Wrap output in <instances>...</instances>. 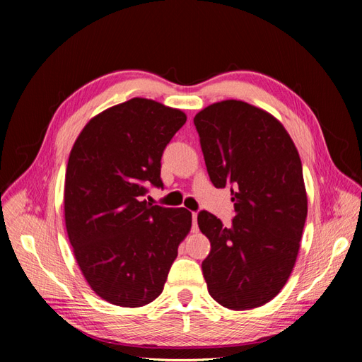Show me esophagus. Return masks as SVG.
I'll return each instance as SVG.
<instances>
[{
  "instance_id": "1",
  "label": "esophagus",
  "mask_w": 362,
  "mask_h": 362,
  "mask_svg": "<svg viewBox=\"0 0 362 362\" xmlns=\"http://www.w3.org/2000/svg\"><path fill=\"white\" fill-rule=\"evenodd\" d=\"M192 218H193V229L196 231V229H198V213H192Z\"/></svg>"
}]
</instances>
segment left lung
Returning a JSON list of instances; mask_svg holds the SVG:
<instances>
[{
    "mask_svg": "<svg viewBox=\"0 0 362 362\" xmlns=\"http://www.w3.org/2000/svg\"><path fill=\"white\" fill-rule=\"evenodd\" d=\"M217 189H231V226L205 210L198 225L211 243L202 273L211 298L250 310L286 286L300 247L308 201L302 163L278 119L243 101L208 105L193 119Z\"/></svg>",
    "mask_w": 362,
    "mask_h": 362,
    "instance_id": "1",
    "label": "left lung"
}]
</instances>
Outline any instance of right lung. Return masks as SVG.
<instances>
[{
    "instance_id": "add662e5",
    "label": "right lung",
    "mask_w": 362,
    "mask_h": 362,
    "mask_svg": "<svg viewBox=\"0 0 362 362\" xmlns=\"http://www.w3.org/2000/svg\"><path fill=\"white\" fill-rule=\"evenodd\" d=\"M187 116L145 98L107 108L75 140L64 180V222L90 288L117 306L157 299L192 228L185 208L152 205L161 156Z\"/></svg>"
}]
</instances>
